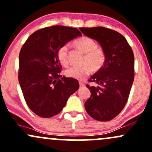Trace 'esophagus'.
Here are the masks:
<instances>
[{
  "mask_svg": "<svg viewBox=\"0 0 152 152\" xmlns=\"http://www.w3.org/2000/svg\"><path fill=\"white\" fill-rule=\"evenodd\" d=\"M79 85H80V86H84V84L83 82H81V81H79Z\"/></svg>",
  "mask_w": 152,
  "mask_h": 152,
  "instance_id": "obj_1",
  "label": "esophagus"
}]
</instances>
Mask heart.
Returning a JSON list of instances; mask_svg holds the SVG:
<instances>
[{"label": "heart", "mask_w": 152, "mask_h": 152, "mask_svg": "<svg viewBox=\"0 0 152 152\" xmlns=\"http://www.w3.org/2000/svg\"><path fill=\"white\" fill-rule=\"evenodd\" d=\"M76 49L84 53L82 66L79 67H71L65 71L68 78L82 80L93 71H98L103 68L106 63L107 56L104 50L96 47L95 41L89 37L83 36L73 42ZM57 56L61 64L64 66L68 65V45L64 44L57 50Z\"/></svg>", "instance_id": "b5f03b06"}]
</instances>
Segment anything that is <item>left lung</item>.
<instances>
[{
  "label": "left lung",
  "instance_id": "left-lung-1",
  "mask_svg": "<svg viewBox=\"0 0 152 152\" xmlns=\"http://www.w3.org/2000/svg\"><path fill=\"white\" fill-rule=\"evenodd\" d=\"M80 30L99 42L107 56L103 68L88 81L96 86L86 84L91 96L85 102V109L96 121H111L123 110L129 96L134 80L133 50L126 38L115 30L103 26Z\"/></svg>",
  "mask_w": 152,
  "mask_h": 152
}]
</instances>
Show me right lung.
I'll use <instances>...</instances> for the list:
<instances>
[{"label": "right lung", "instance_id": "add662e5", "mask_svg": "<svg viewBox=\"0 0 152 152\" xmlns=\"http://www.w3.org/2000/svg\"><path fill=\"white\" fill-rule=\"evenodd\" d=\"M81 35L76 28L56 25L37 30L23 45L18 78L26 104L38 116L58 115L79 88L77 80L61 75L57 50Z\"/></svg>", "mask_w": 152, "mask_h": 152}]
</instances>
